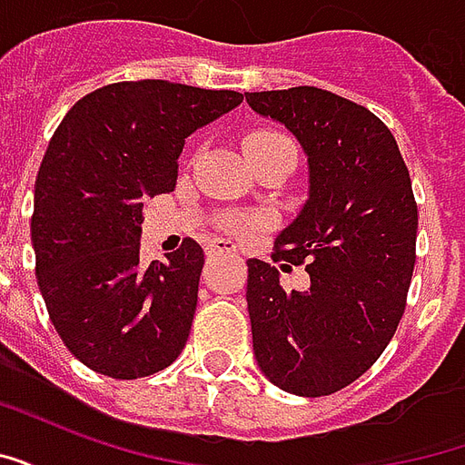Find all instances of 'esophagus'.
Masks as SVG:
<instances>
[{
  "instance_id": "obj_1",
  "label": "esophagus",
  "mask_w": 465,
  "mask_h": 465,
  "mask_svg": "<svg viewBox=\"0 0 465 465\" xmlns=\"http://www.w3.org/2000/svg\"><path fill=\"white\" fill-rule=\"evenodd\" d=\"M206 253L209 256H223V253H236V246L226 239H212L206 243Z\"/></svg>"
}]
</instances>
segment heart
<instances>
[{
	"label": "heart",
	"instance_id": "obj_1",
	"mask_svg": "<svg viewBox=\"0 0 465 465\" xmlns=\"http://www.w3.org/2000/svg\"><path fill=\"white\" fill-rule=\"evenodd\" d=\"M246 152L249 156H263V153L276 152V149H293L296 152V143L286 136V134L279 132H256L252 136H246ZM216 222L222 226L223 232L236 233V236H249V233L259 232L266 219L263 216H256V213H242V212H226L216 216Z\"/></svg>",
	"mask_w": 465,
	"mask_h": 465
}]
</instances>
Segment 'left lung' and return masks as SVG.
I'll list each match as a JSON object with an SVG mask.
<instances>
[{
    "label": "left lung",
    "instance_id": "obj_1",
    "mask_svg": "<svg viewBox=\"0 0 465 465\" xmlns=\"http://www.w3.org/2000/svg\"><path fill=\"white\" fill-rule=\"evenodd\" d=\"M253 112L286 124L309 153L312 196L273 239L272 262L306 266L286 292L276 266L249 259L253 353L273 386L329 396L376 363L406 312L419 206L389 126L366 106L319 89L246 92Z\"/></svg>",
    "mask_w": 465,
    "mask_h": 465
}]
</instances>
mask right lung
I'll use <instances>...</instances> for the list:
<instances>
[{
    "instance_id": "obj_1",
    "label": "right lung",
    "mask_w": 465,
    "mask_h": 465,
    "mask_svg": "<svg viewBox=\"0 0 465 465\" xmlns=\"http://www.w3.org/2000/svg\"><path fill=\"white\" fill-rule=\"evenodd\" d=\"M243 94L163 79L82 96L46 146L35 183L36 283L56 333L96 373L132 381L172 366L192 331L203 249L139 263L143 199L173 192L183 139Z\"/></svg>"
}]
</instances>
